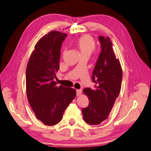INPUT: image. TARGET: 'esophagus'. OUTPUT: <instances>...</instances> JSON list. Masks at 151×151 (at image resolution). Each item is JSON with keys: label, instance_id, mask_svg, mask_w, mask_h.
I'll return each mask as SVG.
<instances>
[{"label": "esophagus", "instance_id": "1", "mask_svg": "<svg viewBox=\"0 0 151 151\" xmlns=\"http://www.w3.org/2000/svg\"><path fill=\"white\" fill-rule=\"evenodd\" d=\"M81 93H82V91L81 89L76 90V96H79V95H81Z\"/></svg>", "mask_w": 151, "mask_h": 151}]
</instances>
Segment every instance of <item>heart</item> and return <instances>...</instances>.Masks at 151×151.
Segmentation results:
<instances>
[{"instance_id": "heart-1", "label": "heart", "mask_w": 151, "mask_h": 151, "mask_svg": "<svg viewBox=\"0 0 151 151\" xmlns=\"http://www.w3.org/2000/svg\"><path fill=\"white\" fill-rule=\"evenodd\" d=\"M95 41L89 35H83L78 40L76 47L80 55H86L89 57L95 48Z\"/></svg>"}]
</instances>
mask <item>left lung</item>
Returning <instances> with one entry per match:
<instances>
[{
	"label": "left lung",
	"instance_id": "obj_1",
	"mask_svg": "<svg viewBox=\"0 0 151 151\" xmlns=\"http://www.w3.org/2000/svg\"><path fill=\"white\" fill-rule=\"evenodd\" d=\"M99 40L101 51L92 75L95 88L83 89L89 104L82 109V113L85 122L90 125H98L108 118L120 92L122 80V69L109 37L99 36Z\"/></svg>",
	"mask_w": 151,
	"mask_h": 151
}]
</instances>
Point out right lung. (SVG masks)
Instances as JSON below:
<instances>
[{"mask_svg": "<svg viewBox=\"0 0 151 151\" xmlns=\"http://www.w3.org/2000/svg\"><path fill=\"white\" fill-rule=\"evenodd\" d=\"M67 34L52 31L35 45L26 68V91L28 101L36 118L46 126L61 121L68 105L76 97V90L54 79L60 68L62 43Z\"/></svg>", "mask_w": 151, "mask_h": 151, "instance_id": "1", "label": "right lung"}]
</instances>
